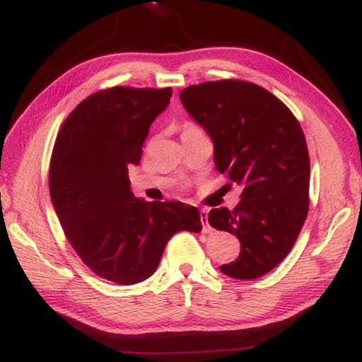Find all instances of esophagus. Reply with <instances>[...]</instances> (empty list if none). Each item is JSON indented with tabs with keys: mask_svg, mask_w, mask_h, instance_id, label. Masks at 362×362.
<instances>
[{
	"mask_svg": "<svg viewBox=\"0 0 362 362\" xmlns=\"http://www.w3.org/2000/svg\"><path fill=\"white\" fill-rule=\"evenodd\" d=\"M201 224H202V233H210L213 230L209 224V214H206L205 210L201 211Z\"/></svg>",
	"mask_w": 362,
	"mask_h": 362,
	"instance_id": "1",
	"label": "esophagus"
}]
</instances>
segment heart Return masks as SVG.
I'll use <instances>...</instances> for the list:
<instances>
[{
  "instance_id": "b5f03b06",
  "label": "heart",
  "mask_w": 362,
  "mask_h": 362,
  "mask_svg": "<svg viewBox=\"0 0 362 362\" xmlns=\"http://www.w3.org/2000/svg\"><path fill=\"white\" fill-rule=\"evenodd\" d=\"M191 127H196V126L191 124V122H185V124H183V130H185V129H191Z\"/></svg>"
}]
</instances>
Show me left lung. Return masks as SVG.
<instances>
[{
  "label": "left lung",
  "instance_id": "left-lung-1",
  "mask_svg": "<svg viewBox=\"0 0 362 362\" xmlns=\"http://www.w3.org/2000/svg\"><path fill=\"white\" fill-rule=\"evenodd\" d=\"M211 136L221 174L243 187L233 210L213 209L210 226L235 235L240 257L221 271L236 280L271 272L288 255L310 209V156L297 118L271 91L224 79L180 91Z\"/></svg>",
  "mask_w": 362,
  "mask_h": 362
}]
</instances>
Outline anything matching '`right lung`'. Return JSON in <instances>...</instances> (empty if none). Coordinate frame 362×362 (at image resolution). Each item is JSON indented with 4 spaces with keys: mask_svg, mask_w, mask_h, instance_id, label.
<instances>
[{
    "mask_svg": "<svg viewBox=\"0 0 362 362\" xmlns=\"http://www.w3.org/2000/svg\"><path fill=\"white\" fill-rule=\"evenodd\" d=\"M171 88L112 87L68 115L54 143L49 193L66 240L96 275L119 284L148 279L180 230L199 233L201 214L182 202H144L130 191L152 121Z\"/></svg>",
    "mask_w": 362,
    "mask_h": 362,
    "instance_id": "1",
    "label": "right lung"
}]
</instances>
